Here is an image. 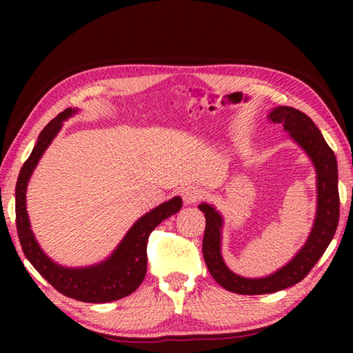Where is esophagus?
<instances>
[{"label":"esophagus","mask_w":353,"mask_h":353,"mask_svg":"<svg viewBox=\"0 0 353 353\" xmlns=\"http://www.w3.org/2000/svg\"><path fill=\"white\" fill-rule=\"evenodd\" d=\"M203 196V192L199 188L197 185H186L182 190V199L185 201V205H194L196 201H199Z\"/></svg>","instance_id":"1"}]
</instances>
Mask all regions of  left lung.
Instances as JSON below:
<instances>
[{"label":"left lung","instance_id":"left-lung-1","mask_svg":"<svg viewBox=\"0 0 353 353\" xmlns=\"http://www.w3.org/2000/svg\"><path fill=\"white\" fill-rule=\"evenodd\" d=\"M267 118L273 123L282 124L283 130L288 132V137L303 150L316 168V219L305 244L287 264L264 277H244L232 272L223 259L221 238L224 219L221 212L212 205L200 203L199 209L206 219L203 258L209 273L223 288L236 294H268L301 282L331 244L339 226V170L335 154L326 144L323 134L308 115L294 108L277 106L272 109Z\"/></svg>","mask_w":353,"mask_h":353}]
</instances>
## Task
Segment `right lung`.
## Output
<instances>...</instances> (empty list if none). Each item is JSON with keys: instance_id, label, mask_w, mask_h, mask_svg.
Listing matches in <instances>:
<instances>
[{"instance_id": "1", "label": "right lung", "mask_w": 353, "mask_h": 353, "mask_svg": "<svg viewBox=\"0 0 353 353\" xmlns=\"http://www.w3.org/2000/svg\"><path fill=\"white\" fill-rule=\"evenodd\" d=\"M79 109L68 108L45 125L39 133L32 154L19 171L14 190L17 229L22 252L45 281L50 282L63 296L88 303H106L132 294L142 283L147 273V241L153 229L165 219L177 214L182 199L176 196L152 209L133 223L115 250L109 256L88 267H65L52 261L37 239L27 212V185L45 150L57 137L62 123L76 115Z\"/></svg>"}]
</instances>
